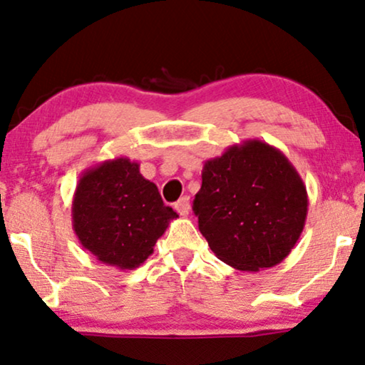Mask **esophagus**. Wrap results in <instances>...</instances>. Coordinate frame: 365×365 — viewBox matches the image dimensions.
<instances>
[{
    "label": "esophagus",
    "instance_id": "34e87169",
    "mask_svg": "<svg viewBox=\"0 0 365 365\" xmlns=\"http://www.w3.org/2000/svg\"><path fill=\"white\" fill-rule=\"evenodd\" d=\"M175 210H177L182 217H187L190 213V197H182L175 203Z\"/></svg>",
    "mask_w": 365,
    "mask_h": 365
}]
</instances>
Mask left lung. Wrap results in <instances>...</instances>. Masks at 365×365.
Returning <instances> with one entry per match:
<instances>
[{
    "mask_svg": "<svg viewBox=\"0 0 365 365\" xmlns=\"http://www.w3.org/2000/svg\"><path fill=\"white\" fill-rule=\"evenodd\" d=\"M307 207L297 170L262 140H245L207 160L193 200L198 228L213 254L247 272L274 267L292 252Z\"/></svg>",
    "mask_w": 365,
    "mask_h": 365,
    "instance_id": "obj_1",
    "label": "left lung"
}]
</instances>
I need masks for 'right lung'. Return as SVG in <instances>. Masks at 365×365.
Returning <instances> with one entry per match:
<instances>
[{
  "label": "right lung",
  "instance_id": "1",
  "mask_svg": "<svg viewBox=\"0 0 365 365\" xmlns=\"http://www.w3.org/2000/svg\"><path fill=\"white\" fill-rule=\"evenodd\" d=\"M140 165L118 157L83 172L73 195L78 240L101 264L133 270L153 254L157 240L177 218Z\"/></svg>",
  "mask_w": 365,
  "mask_h": 365
}]
</instances>
